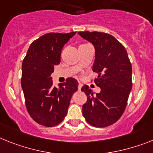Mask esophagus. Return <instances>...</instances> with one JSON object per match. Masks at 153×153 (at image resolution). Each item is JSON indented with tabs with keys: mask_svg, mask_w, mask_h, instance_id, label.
<instances>
[{
	"mask_svg": "<svg viewBox=\"0 0 153 153\" xmlns=\"http://www.w3.org/2000/svg\"><path fill=\"white\" fill-rule=\"evenodd\" d=\"M82 84H81V83H79V90H81V88H82Z\"/></svg>",
	"mask_w": 153,
	"mask_h": 153,
	"instance_id": "1",
	"label": "esophagus"
}]
</instances>
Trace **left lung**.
<instances>
[{"instance_id": "8db88e82", "label": "left lung", "mask_w": 153, "mask_h": 153, "mask_svg": "<svg viewBox=\"0 0 153 153\" xmlns=\"http://www.w3.org/2000/svg\"><path fill=\"white\" fill-rule=\"evenodd\" d=\"M95 48L92 71L98 74L95 83L101 88L95 94L88 85L81 90L87 96L82 114L89 124L105 128L117 122L126 108L132 88V68L128 53L113 36L100 32H79Z\"/></svg>"}]
</instances>
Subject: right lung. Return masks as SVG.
Wrapping results in <instances>:
<instances>
[{
  "instance_id": "1",
  "label": "right lung",
  "mask_w": 153,
  "mask_h": 153,
  "mask_svg": "<svg viewBox=\"0 0 153 153\" xmlns=\"http://www.w3.org/2000/svg\"><path fill=\"white\" fill-rule=\"evenodd\" d=\"M51 33L31 43L22 65L21 84L25 106L36 122L45 127H53L62 122L68 113L72 95L78 90L79 82L68 78L53 85L51 74L61 62V50L75 35Z\"/></svg>"
}]
</instances>
